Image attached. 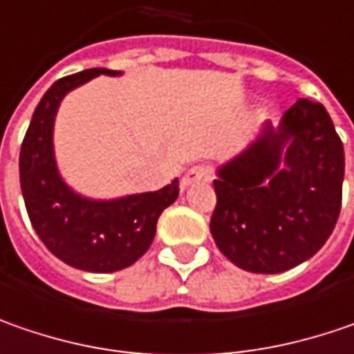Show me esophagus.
<instances>
[{
	"label": "esophagus",
	"instance_id": "34e87169",
	"mask_svg": "<svg viewBox=\"0 0 354 354\" xmlns=\"http://www.w3.org/2000/svg\"><path fill=\"white\" fill-rule=\"evenodd\" d=\"M207 178H209V170H207V166H192L190 170H186V174H184L182 180H180V188H182V190H186L188 186L198 184L200 180H207Z\"/></svg>",
	"mask_w": 354,
	"mask_h": 354
}]
</instances>
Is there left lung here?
<instances>
[{
  "label": "left lung",
  "instance_id": "obj_1",
  "mask_svg": "<svg viewBox=\"0 0 354 354\" xmlns=\"http://www.w3.org/2000/svg\"><path fill=\"white\" fill-rule=\"evenodd\" d=\"M343 142L321 102L299 99L279 124L216 170L209 232L234 266L281 273L325 245L341 212Z\"/></svg>",
  "mask_w": 354,
  "mask_h": 354
}]
</instances>
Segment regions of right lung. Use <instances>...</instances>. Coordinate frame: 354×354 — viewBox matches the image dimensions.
I'll return each instance as SVG.
<instances>
[{
	"instance_id": "obj_1",
	"label": "right lung",
	"mask_w": 354,
	"mask_h": 354,
	"mask_svg": "<svg viewBox=\"0 0 354 354\" xmlns=\"http://www.w3.org/2000/svg\"><path fill=\"white\" fill-rule=\"evenodd\" d=\"M120 71L88 69L59 79L39 100L19 152V182L33 230L47 250L67 266L113 273L147 254L156 222L178 198V178L158 192L95 200L75 192L55 160L53 127L61 100L86 81Z\"/></svg>"
}]
</instances>
